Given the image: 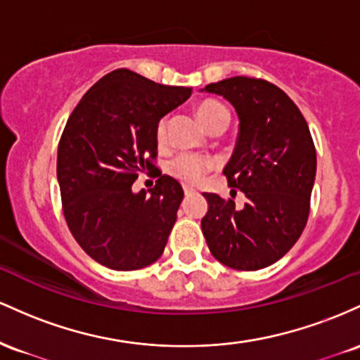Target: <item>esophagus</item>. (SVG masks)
<instances>
[{"label":"esophagus","mask_w":360,"mask_h":360,"mask_svg":"<svg viewBox=\"0 0 360 360\" xmlns=\"http://www.w3.org/2000/svg\"><path fill=\"white\" fill-rule=\"evenodd\" d=\"M184 192H185V195H192V193L195 192V188H192V187H188V185H185Z\"/></svg>","instance_id":"34e87169"}]
</instances>
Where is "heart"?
Listing matches in <instances>:
<instances>
[{"mask_svg":"<svg viewBox=\"0 0 360 360\" xmlns=\"http://www.w3.org/2000/svg\"><path fill=\"white\" fill-rule=\"evenodd\" d=\"M197 117L204 127L211 129L219 122H229V112L223 103L216 102V100H205V102L199 103L197 107ZM167 127L168 120L161 119L156 127V139L158 143H165L167 139ZM214 167V160L207 158V156H197V155H180L172 163L168 165L169 173L176 179L187 181V184H199L207 169Z\"/></svg>","mask_w":360,"mask_h":360,"instance_id":"obj_1","label":"heart"}]
</instances>
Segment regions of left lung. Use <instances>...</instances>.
Segmentation results:
<instances>
[{
	"instance_id": "left-lung-1",
	"label": "left lung",
	"mask_w": 360,
	"mask_h": 360,
	"mask_svg": "<svg viewBox=\"0 0 360 360\" xmlns=\"http://www.w3.org/2000/svg\"><path fill=\"white\" fill-rule=\"evenodd\" d=\"M200 91L223 96L236 110L240 132L223 173L246 199L236 207L231 199L204 193L202 233L221 264L265 269L292 248L308 221L316 176L309 127L296 103L265 79L233 76Z\"/></svg>"
}]
</instances>
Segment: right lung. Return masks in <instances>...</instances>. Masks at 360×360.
I'll return each mask as SVG.
<instances>
[{
  "label": "right lung",
  "mask_w": 360,
  "mask_h": 360,
  "mask_svg": "<svg viewBox=\"0 0 360 360\" xmlns=\"http://www.w3.org/2000/svg\"><path fill=\"white\" fill-rule=\"evenodd\" d=\"M185 86L160 84L115 70L83 95L58 148V181L70 231L93 260L137 270L163 253L184 188L161 175L149 191H132L137 175L156 168V127L191 96Z\"/></svg>",
  "instance_id": "add662e5"
}]
</instances>
